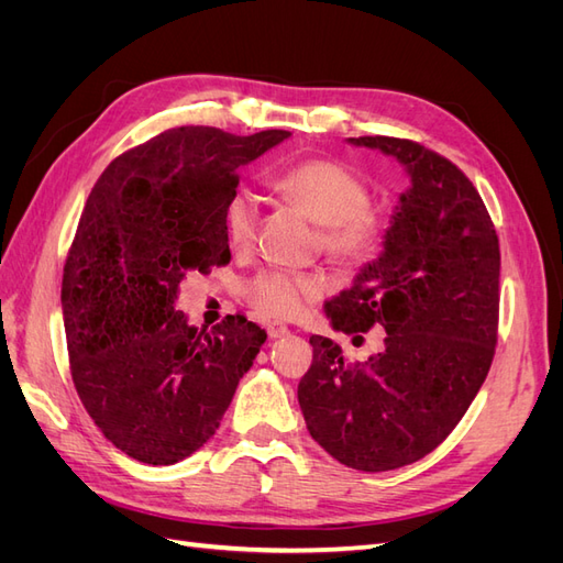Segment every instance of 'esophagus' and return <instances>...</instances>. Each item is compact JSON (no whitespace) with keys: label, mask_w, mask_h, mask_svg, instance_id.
<instances>
[{"label":"esophagus","mask_w":563,"mask_h":563,"mask_svg":"<svg viewBox=\"0 0 563 563\" xmlns=\"http://www.w3.org/2000/svg\"><path fill=\"white\" fill-rule=\"evenodd\" d=\"M267 335H269L272 340H277V338H284V335H288V329L284 327V323L272 321V323H267Z\"/></svg>","instance_id":"1"}]
</instances>
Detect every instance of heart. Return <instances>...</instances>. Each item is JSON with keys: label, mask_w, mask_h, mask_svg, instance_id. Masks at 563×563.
Returning <instances> with one entry per match:
<instances>
[{"label": "heart", "mask_w": 563, "mask_h": 563, "mask_svg": "<svg viewBox=\"0 0 563 563\" xmlns=\"http://www.w3.org/2000/svg\"><path fill=\"white\" fill-rule=\"evenodd\" d=\"M272 187L321 225V246L338 265H364L378 246V218L368 207L366 183L347 166L331 159H310L272 176ZM261 203L255 192L236 190L225 203V232L234 249L255 240ZM321 284L294 272H261L246 286V298L265 317L294 319L305 300H314Z\"/></svg>", "instance_id": "1"}]
</instances>
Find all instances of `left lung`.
<instances>
[{
  "label": "left lung",
  "mask_w": 563,
  "mask_h": 563,
  "mask_svg": "<svg viewBox=\"0 0 563 563\" xmlns=\"http://www.w3.org/2000/svg\"><path fill=\"white\" fill-rule=\"evenodd\" d=\"M347 143L395 157L408 176L380 255L323 305L335 331L385 329L383 350L347 364L333 340L312 335L298 404L312 439L338 463L387 472L434 451L486 380L500 249L479 192L449 159L387 135Z\"/></svg>",
  "instance_id": "1"
}]
</instances>
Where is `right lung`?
Returning <instances> with one entry per match:
<instances>
[{
  "instance_id": "obj_1",
  "label": "right lung",
  "mask_w": 563,
  "mask_h": 563,
  "mask_svg": "<svg viewBox=\"0 0 563 563\" xmlns=\"http://www.w3.org/2000/svg\"><path fill=\"white\" fill-rule=\"evenodd\" d=\"M286 139L168 129L119 155L87 199L60 291L73 380L100 432L145 465L207 444L265 343L244 317L190 327L176 298L187 272L230 263L236 168Z\"/></svg>"
}]
</instances>
